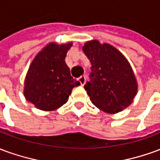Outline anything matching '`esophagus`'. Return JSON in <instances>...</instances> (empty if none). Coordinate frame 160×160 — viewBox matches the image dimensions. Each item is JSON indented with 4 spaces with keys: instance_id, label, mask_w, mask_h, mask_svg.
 Here are the masks:
<instances>
[{
    "instance_id": "obj_1",
    "label": "esophagus",
    "mask_w": 160,
    "mask_h": 160,
    "mask_svg": "<svg viewBox=\"0 0 160 160\" xmlns=\"http://www.w3.org/2000/svg\"><path fill=\"white\" fill-rule=\"evenodd\" d=\"M79 81H80V83L81 86H84L85 83H86V76H85V75H81V76L79 78Z\"/></svg>"
}]
</instances>
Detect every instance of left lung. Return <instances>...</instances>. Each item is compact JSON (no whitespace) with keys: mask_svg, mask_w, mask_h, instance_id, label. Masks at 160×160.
<instances>
[{"mask_svg":"<svg viewBox=\"0 0 160 160\" xmlns=\"http://www.w3.org/2000/svg\"><path fill=\"white\" fill-rule=\"evenodd\" d=\"M82 49L92 63L91 80L85 85L92 103L110 114L129 106L138 84L127 58L114 46L96 39L85 42Z\"/></svg>","mask_w":160,"mask_h":160,"instance_id":"1","label":"left lung"}]
</instances>
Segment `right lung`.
Listing matches in <instances>:
<instances>
[{
    "label": "right lung",
    "mask_w": 160,
    "mask_h": 160,
    "mask_svg": "<svg viewBox=\"0 0 160 160\" xmlns=\"http://www.w3.org/2000/svg\"><path fill=\"white\" fill-rule=\"evenodd\" d=\"M73 42H49L37 54L25 80L24 96L41 111H51L66 104L74 87L80 83L70 74L65 62Z\"/></svg>",
    "instance_id": "add662e5"
}]
</instances>
